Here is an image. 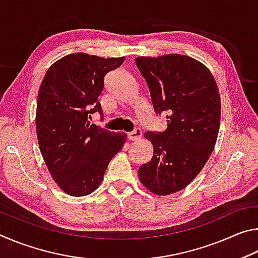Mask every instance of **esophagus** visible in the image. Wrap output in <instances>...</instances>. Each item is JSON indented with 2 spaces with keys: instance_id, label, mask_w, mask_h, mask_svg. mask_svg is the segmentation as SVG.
<instances>
[{
  "instance_id": "1",
  "label": "esophagus",
  "mask_w": 258,
  "mask_h": 258,
  "mask_svg": "<svg viewBox=\"0 0 258 258\" xmlns=\"http://www.w3.org/2000/svg\"><path fill=\"white\" fill-rule=\"evenodd\" d=\"M142 137V131L140 128H135L132 132L127 133V139L131 141H138V140Z\"/></svg>"
}]
</instances>
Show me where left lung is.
I'll list each match as a JSON object with an SVG mask.
<instances>
[{
	"instance_id": "1",
	"label": "left lung",
	"mask_w": 258,
	"mask_h": 258,
	"mask_svg": "<svg viewBox=\"0 0 258 258\" xmlns=\"http://www.w3.org/2000/svg\"><path fill=\"white\" fill-rule=\"evenodd\" d=\"M157 115L166 113L164 132L145 133L154 147L149 163L139 167L140 181L158 196L180 191L202 171L215 147L221 98L209 69L191 56H139Z\"/></svg>"
}]
</instances>
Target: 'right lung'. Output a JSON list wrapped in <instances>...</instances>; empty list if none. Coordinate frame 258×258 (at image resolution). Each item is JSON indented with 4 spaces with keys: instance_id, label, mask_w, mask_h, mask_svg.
Here are the masks:
<instances>
[{
    "instance_id": "add662e5",
    "label": "right lung",
    "mask_w": 258,
    "mask_h": 258,
    "mask_svg": "<svg viewBox=\"0 0 258 258\" xmlns=\"http://www.w3.org/2000/svg\"><path fill=\"white\" fill-rule=\"evenodd\" d=\"M124 60L72 53L55 61L41 83L36 107L38 146L52 178L69 196L92 194L126 141L125 133L109 132L89 121L91 113L102 116L98 98L104 76Z\"/></svg>"
}]
</instances>
